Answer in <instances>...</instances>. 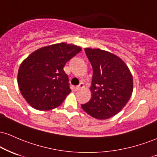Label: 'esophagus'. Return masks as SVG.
Segmentation results:
<instances>
[{"label": "esophagus", "instance_id": "obj_1", "mask_svg": "<svg viewBox=\"0 0 157 157\" xmlns=\"http://www.w3.org/2000/svg\"><path fill=\"white\" fill-rule=\"evenodd\" d=\"M84 84H83V83H81V84H79V85H78V86H75V91L79 90H80V89H82V88H84Z\"/></svg>", "mask_w": 157, "mask_h": 157}]
</instances>
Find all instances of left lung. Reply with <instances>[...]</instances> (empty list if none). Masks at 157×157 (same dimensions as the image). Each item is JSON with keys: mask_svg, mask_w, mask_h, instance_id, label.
Here are the masks:
<instances>
[{"mask_svg": "<svg viewBox=\"0 0 157 157\" xmlns=\"http://www.w3.org/2000/svg\"><path fill=\"white\" fill-rule=\"evenodd\" d=\"M93 69L92 97L82 108L98 119H109L122 110L132 94L133 78L121 58L100 49L85 48Z\"/></svg>", "mask_w": 157, "mask_h": 157, "instance_id": "left-lung-1", "label": "left lung"}]
</instances>
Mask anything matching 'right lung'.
Wrapping results in <instances>:
<instances>
[{"label":"right lung","instance_id":"1","mask_svg":"<svg viewBox=\"0 0 157 157\" xmlns=\"http://www.w3.org/2000/svg\"><path fill=\"white\" fill-rule=\"evenodd\" d=\"M81 51L82 48L74 44H52L33 52L21 63L17 83L29 105L48 111L63 103L71 92L63 68Z\"/></svg>","mask_w":157,"mask_h":157}]
</instances>
